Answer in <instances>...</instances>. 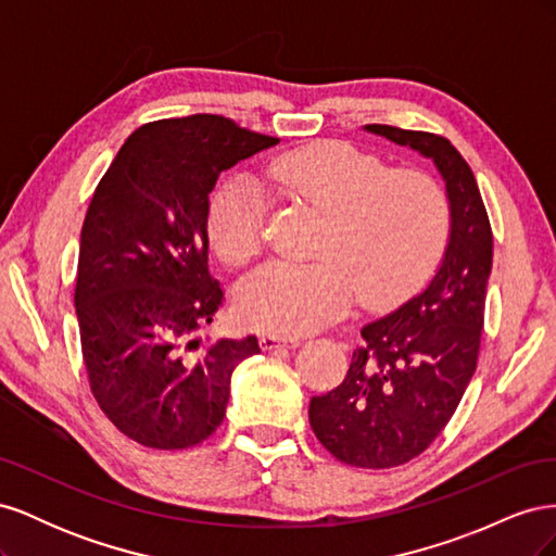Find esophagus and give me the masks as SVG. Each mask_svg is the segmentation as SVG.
<instances>
[{
  "label": "esophagus",
  "mask_w": 556,
  "mask_h": 556,
  "mask_svg": "<svg viewBox=\"0 0 556 556\" xmlns=\"http://www.w3.org/2000/svg\"><path fill=\"white\" fill-rule=\"evenodd\" d=\"M294 345H299V343H294V341H282V339H278V336H260V348L262 350H276V348H294Z\"/></svg>",
  "instance_id": "34e87169"
}]
</instances>
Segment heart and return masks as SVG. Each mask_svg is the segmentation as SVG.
<instances>
[{
    "instance_id": "heart-1",
    "label": "heart",
    "mask_w": 556,
    "mask_h": 556,
    "mask_svg": "<svg viewBox=\"0 0 556 556\" xmlns=\"http://www.w3.org/2000/svg\"><path fill=\"white\" fill-rule=\"evenodd\" d=\"M278 197L323 215L311 264L274 262L250 274L237 313L252 329L296 339L327 325L350 304L392 306L422 288L450 239V201L425 172L390 169L364 150L323 141L290 150L266 166ZM264 199L248 178L213 197L206 217L211 248L241 266L260 248Z\"/></svg>"
}]
</instances>
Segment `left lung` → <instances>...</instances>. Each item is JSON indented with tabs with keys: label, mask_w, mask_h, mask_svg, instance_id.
<instances>
[{
	"label": "left lung",
	"mask_w": 556,
	"mask_h": 556,
	"mask_svg": "<svg viewBox=\"0 0 556 556\" xmlns=\"http://www.w3.org/2000/svg\"><path fill=\"white\" fill-rule=\"evenodd\" d=\"M364 129L431 160L450 201V239L431 282L362 327L345 380L308 408L317 441L336 459L392 468L431 445L476 374L494 243L476 176L447 139L390 125Z\"/></svg>",
	"instance_id": "obj_1"
}]
</instances>
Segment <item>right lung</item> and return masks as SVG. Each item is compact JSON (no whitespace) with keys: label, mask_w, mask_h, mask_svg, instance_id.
<instances>
[{"label":"right lung","mask_w":556,"mask_h":556,"mask_svg":"<svg viewBox=\"0 0 556 556\" xmlns=\"http://www.w3.org/2000/svg\"><path fill=\"white\" fill-rule=\"evenodd\" d=\"M229 117L141 125L99 180L80 229L76 315L90 390L127 439L192 447L220 427L255 336L201 341L223 304L208 274V194L220 172L276 146Z\"/></svg>","instance_id":"right-lung-1"}]
</instances>
